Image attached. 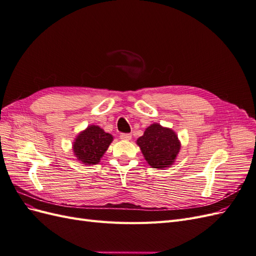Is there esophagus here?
<instances>
[{
	"mask_svg": "<svg viewBox=\"0 0 256 256\" xmlns=\"http://www.w3.org/2000/svg\"><path fill=\"white\" fill-rule=\"evenodd\" d=\"M120 138H122V140H125V141H129V140H131V136H131L130 134H120Z\"/></svg>",
	"mask_w": 256,
	"mask_h": 256,
	"instance_id": "34e87169",
	"label": "esophagus"
}]
</instances>
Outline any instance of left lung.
I'll use <instances>...</instances> for the list:
<instances>
[{
  "label": "left lung",
  "instance_id": "8db88e82",
  "mask_svg": "<svg viewBox=\"0 0 256 256\" xmlns=\"http://www.w3.org/2000/svg\"><path fill=\"white\" fill-rule=\"evenodd\" d=\"M145 160L154 168H164L172 166L180 150V142L175 131L152 124L144 134L136 140Z\"/></svg>",
  "mask_w": 256,
  "mask_h": 256
}]
</instances>
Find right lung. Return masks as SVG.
I'll return each mask as SVG.
<instances>
[{"instance_id":"add662e5","label":"right lung","mask_w":256,"mask_h":256,"mask_svg":"<svg viewBox=\"0 0 256 256\" xmlns=\"http://www.w3.org/2000/svg\"><path fill=\"white\" fill-rule=\"evenodd\" d=\"M112 141L113 136L110 134L104 132L99 126L90 125L76 138L72 144L74 154L83 164H97Z\"/></svg>"}]
</instances>
